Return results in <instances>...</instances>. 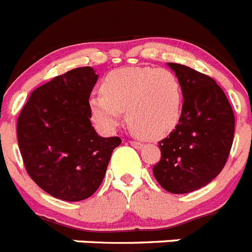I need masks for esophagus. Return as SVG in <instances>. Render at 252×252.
<instances>
[{
    "mask_svg": "<svg viewBox=\"0 0 252 252\" xmlns=\"http://www.w3.org/2000/svg\"><path fill=\"white\" fill-rule=\"evenodd\" d=\"M128 143H130V145H131V147L136 148V149H139V148H141V147H143V144H141L140 141H136V140H130V141H128Z\"/></svg>",
    "mask_w": 252,
    "mask_h": 252,
    "instance_id": "esophagus-1",
    "label": "esophagus"
}]
</instances>
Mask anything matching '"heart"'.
Returning <instances> with one entry per match:
<instances>
[{"instance_id": "b5f03b06", "label": "heart", "mask_w": 252, "mask_h": 252, "mask_svg": "<svg viewBox=\"0 0 252 252\" xmlns=\"http://www.w3.org/2000/svg\"><path fill=\"white\" fill-rule=\"evenodd\" d=\"M102 95L89 100L94 121L105 130L117 127L121 112H127L130 127L148 139L169 134L182 112L181 83L165 68L125 67L103 79Z\"/></svg>"}]
</instances>
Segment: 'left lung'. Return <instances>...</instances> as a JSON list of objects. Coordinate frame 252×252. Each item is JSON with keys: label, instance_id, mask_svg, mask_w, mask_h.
<instances>
[{"label": "left lung", "instance_id": "8db88e82", "mask_svg": "<svg viewBox=\"0 0 252 252\" xmlns=\"http://www.w3.org/2000/svg\"><path fill=\"white\" fill-rule=\"evenodd\" d=\"M168 66L181 83L184 104L175 130L158 141L160 160L153 175L168 192L188 193L212 182L224 167L233 143L234 115L214 79L185 64Z\"/></svg>", "mask_w": 252, "mask_h": 252}]
</instances>
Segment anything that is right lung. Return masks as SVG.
I'll return each instance as SVG.
<instances>
[{
	"mask_svg": "<svg viewBox=\"0 0 252 252\" xmlns=\"http://www.w3.org/2000/svg\"><path fill=\"white\" fill-rule=\"evenodd\" d=\"M98 75L89 66L36 88L18 118V143L28 175L51 196L88 199L104 178L118 136L102 137L92 126L90 93Z\"/></svg>",
	"mask_w": 252,
	"mask_h": 252,
	"instance_id": "add662e5",
	"label": "right lung"
}]
</instances>
